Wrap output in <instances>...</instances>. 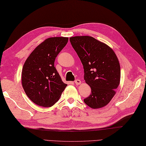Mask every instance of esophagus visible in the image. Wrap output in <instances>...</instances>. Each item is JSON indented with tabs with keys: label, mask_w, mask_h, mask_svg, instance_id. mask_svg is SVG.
<instances>
[{
	"label": "esophagus",
	"mask_w": 146,
	"mask_h": 146,
	"mask_svg": "<svg viewBox=\"0 0 146 146\" xmlns=\"http://www.w3.org/2000/svg\"><path fill=\"white\" fill-rule=\"evenodd\" d=\"M75 84H76L77 85H80L81 84V81L80 80H75Z\"/></svg>",
	"instance_id": "esophagus-1"
}]
</instances>
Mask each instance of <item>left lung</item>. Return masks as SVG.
Returning <instances> with one entry per match:
<instances>
[{"label":"left lung","mask_w":146,"mask_h":146,"mask_svg":"<svg viewBox=\"0 0 146 146\" xmlns=\"http://www.w3.org/2000/svg\"><path fill=\"white\" fill-rule=\"evenodd\" d=\"M84 69V79L91 88V94L84 100L92 109L108 105L120 84V66L113 50L92 37L69 38Z\"/></svg>","instance_id":"left-lung-1"}]
</instances>
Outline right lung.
<instances>
[{
    "label": "right lung",
    "mask_w": 146,
    "mask_h": 146,
    "mask_svg": "<svg viewBox=\"0 0 146 146\" xmlns=\"http://www.w3.org/2000/svg\"><path fill=\"white\" fill-rule=\"evenodd\" d=\"M68 39L63 37L45 39L25 62L21 74L23 88L29 99L38 106H53L68 85L62 81L54 63Z\"/></svg>",
    "instance_id": "right-lung-1"
}]
</instances>
